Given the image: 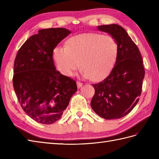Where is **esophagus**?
<instances>
[{
    "label": "esophagus",
    "mask_w": 159,
    "mask_h": 159,
    "mask_svg": "<svg viewBox=\"0 0 159 159\" xmlns=\"http://www.w3.org/2000/svg\"><path fill=\"white\" fill-rule=\"evenodd\" d=\"M76 84H77L78 88H80V87H81L82 85H83V83L81 82H79V81H77Z\"/></svg>",
    "instance_id": "1"
}]
</instances>
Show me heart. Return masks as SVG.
I'll use <instances>...</instances> for the list:
<instances>
[{"mask_svg": "<svg viewBox=\"0 0 159 159\" xmlns=\"http://www.w3.org/2000/svg\"><path fill=\"white\" fill-rule=\"evenodd\" d=\"M120 48L112 36L87 33L72 36L66 47H57L53 57L61 73L72 76L81 62L83 75L93 81L107 77L117 62Z\"/></svg>", "mask_w": 159, "mask_h": 159, "instance_id": "1", "label": "heart"}]
</instances>
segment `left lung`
I'll list each match as a JSON object with an SVG mask.
<instances>
[{
    "mask_svg": "<svg viewBox=\"0 0 159 159\" xmlns=\"http://www.w3.org/2000/svg\"><path fill=\"white\" fill-rule=\"evenodd\" d=\"M117 40L120 51L110 74L93 84L95 94L91 101L94 112L106 120L118 119L129 113L139 100L145 70L142 57L123 27L117 25L98 26Z\"/></svg>",
    "mask_w": 159,
    "mask_h": 159,
    "instance_id": "left-lung-1",
    "label": "left lung"
}]
</instances>
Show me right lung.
<instances>
[{"instance_id": "add662e5", "label": "right lung", "mask_w": 159, "mask_h": 159, "mask_svg": "<svg viewBox=\"0 0 159 159\" xmlns=\"http://www.w3.org/2000/svg\"><path fill=\"white\" fill-rule=\"evenodd\" d=\"M70 33L64 28L39 30L16 57L13 88L25 112L39 123L60 120L77 91L75 80L56 70L52 57L57 44Z\"/></svg>"}]
</instances>
